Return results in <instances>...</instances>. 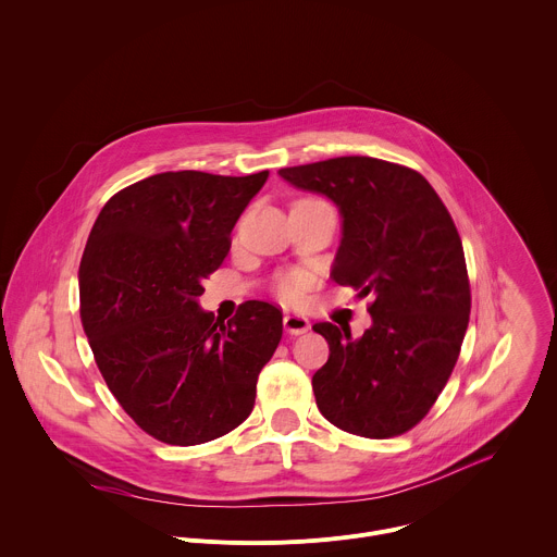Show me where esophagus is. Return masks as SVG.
<instances>
[{
  "label": "esophagus",
  "instance_id": "1",
  "mask_svg": "<svg viewBox=\"0 0 557 557\" xmlns=\"http://www.w3.org/2000/svg\"><path fill=\"white\" fill-rule=\"evenodd\" d=\"M283 326L289 335H302L309 331V320L305 315H298V313H285L283 318Z\"/></svg>",
  "mask_w": 557,
  "mask_h": 557
}]
</instances>
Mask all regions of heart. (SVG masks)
Returning <instances> with one entry per match:
<instances>
[{"label": "heart", "instance_id": "b5f03b06", "mask_svg": "<svg viewBox=\"0 0 557 557\" xmlns=\"http://www.w3.org/2000/svg\"><path fill=\"white\" fill-rule=\"evenodd\" d=\"M309 283H311V281H309L307 274L296 272V274H285V276L278 281L276 289H278V296H281L283 300L296 302V300L302 298V294H305V289L309 287Z\"/></svg>", "mask_w": 557, "mask_h": 557}]
</instances>
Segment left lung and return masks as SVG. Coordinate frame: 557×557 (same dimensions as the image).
Wrapping results in <instances>:
<instances>
[{
	"mask_svg": "<svg viewBox=\"0 0 557 557\" xmlns=\"http://www.w3.org/2000/svg\"><path fill=\"white\" fill-rule=\"evenodd\" d=\"M278 176L339 209L331 276L374 298L372 324L357 339L331 322L313 324L331 350L311 381L318 409L355 435H400L444 389L468 329L457 228L424 176L381 159L337 157Z\"/></svg>",
	"mask_w": 557,
	"mask_h": 557,
	"instance_id": "8db88e82",
	"label": "left lung"
}]
</instances>
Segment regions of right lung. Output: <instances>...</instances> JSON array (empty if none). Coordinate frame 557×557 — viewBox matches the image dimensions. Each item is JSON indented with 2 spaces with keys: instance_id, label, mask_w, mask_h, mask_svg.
Here are the masks:
<instances>
[{
  "instance_id": "obj_1",
  "label": "right lung",
  "mask_w": 557,
  "mask_h": 557,
  "mask_svg": "<svg viewBox=\"0 0 557 557\" xmlns=\"http://www.w3.org/2000/svg\"><path fill=\"white\" fill-rule=\"evenodd\" d=\"M268 174H154L115 194L91 228L78 272L89 346L124 411L165 444L239 426L281 342L270 302L248 300L226 324L198 302Z\"/></svg>"
}]
</instances>
